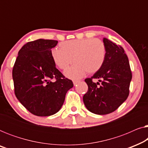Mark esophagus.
<instances>
[{
    "instance_id": "34e87169",
    "label": "esophagus",
    "mask_w": 148,
    "mask_h": 148,
    "mask_svg": "<svg viewBox=\"0 0 148 148\" xmlns=\"http://www.w3.org/2000/svg\"><path fill=\"white\" fill-rule=\"evenodd\" d=\"M79 82H80V81H79V80L73 81V84H74V86H76V85L78 83H79Z\"/></svg>"
}]
</instances>
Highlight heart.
Masks as SVG:
<instances>
[{
	"label": "heart",
	"mask_w": 148,
	"mask_h": 148,
	"mask_svg": "<svg viewBox=\"0 0 148 148\" xmlns=\"http://www.w3.org/2000/svg\"><path fill=\"white\" fill-rule=\"evenodd\" d=\"M60 48L51 50L54 64L61 70H66L73 62H76L64 73L67 77L79 79L87 72H98L104 64L106 47L99 39L71 40L59 44Z\"/></svg>",
	"instance_id": "1"
}]
</instances>
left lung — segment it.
I'll return each mask as SVG.
<instances>
[{
  "instance_id": "1",
  "label": "left lung",
  "mask_w": 148,
  "mask_h": 148,
  "mask_svg": "<svg viewBox=\"0 0 148 148\" xmlns=\"http://www.w3.org/2000/svg\"><path fill=\"white\" fill-rule=\"evenodd\" d=\"M106 57L100 70L87 78L88 90L83 97L84 104L91 112L107 114L114 112L127 100L132 73L129 59L121 46L104 38ZM98 78L101 82L94 83Z\"/></svg>"
}]
</instances>
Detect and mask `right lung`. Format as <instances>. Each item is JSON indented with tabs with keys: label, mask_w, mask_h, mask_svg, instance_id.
Returning a JSON list of instances; mask_svg holds the SVG:
<instances>
[{
	"label": "right lung",
	"mask_w": 148,
	"mask_h": 148,
	"mask_svg": "<svg viewBox=\"0 0 148 148\" xmlns=\"http://www.w3.org/2000/svg\"><path fill=\"white\" fill-rule=\"evenodd\" d=\"M57 43L44 39L27 42L18 52L13 68L16 97L28 111L38 116L58 112L66 92L73 87L72 81L56 69L52 58L51 49Z\"/></svg>",
	"instance_id": "obj_1"
}]
</instances>
